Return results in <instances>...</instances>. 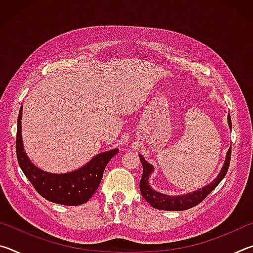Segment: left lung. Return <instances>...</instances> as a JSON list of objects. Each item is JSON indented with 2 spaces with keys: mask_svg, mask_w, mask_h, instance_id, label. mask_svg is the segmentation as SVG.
Segmentation results:
<instances>
[{
  "mask_svg": "<svg viewBox=\"0 0 253 253\" xmlns=\"http://www.w3.org/2000/svg\"><path fill=\"white\" fill-rule=\"evenodd\" d=\"M228 124L230 129H232V123H231L230 114L228 115ZM139 160L142 162L143 165V176L140 178L139 182V188L140 192H142L143 198L146 200L153 208L158 210H165V211H184V210L193 208L195 205L202 202L214 188L219 185L222 179L224 178L230 165L231 147L229 148L228 153H226L224 164L222 166L219 175L214 178V181L208 184V185L203 186L202 188H199V190L182 195H168L164 193H160V192L154 190V188L149 185L148 182L149 176H151L152 173L154 172V166L152 164H149L147 161H145V158L143 157V155H140V154Z\"/></svg>",
  "mask_w": 253,
  "mask_h": 253,
  "instance_id": "8db88e82",
  "label": "left lung"
}]
</instances>
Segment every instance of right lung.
Wrapping results in <instances>:
<instances>
[{"instance_id": "1", "label": "right lung", "mask_w": 253, "mask_h": 253, "mask_svg": "<svg viewBox=\"0 0 253 253\" xmlns=\"http://www.w3.org/2000/svg\"><path fill=\"white\" fill-rule=\"evenodd\" d=\"M22 110L20 108L16 131V157L21 169L42 198L62 205H80L87 202L97 191L107 164L118 149H110L92 157L87 164L72 172L54 174L41 169L28 157L22 140Z\"/></svg>"}]
</instances>
